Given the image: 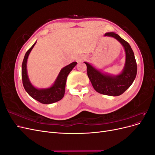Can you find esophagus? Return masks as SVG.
Wrapping results in <instances>:
<instances>
[{
  "label": "esophagus",
  "instance_id": "1",
  "mask_svg": "<svg viewBox=\"0 0 155 155\" xmlns=\"http://www.w3.org/2000/svg\"><path fill=\"white\" fill-rule=\"evenodd\" d=\"M84 59H85V57H83V56H78V57L76 58V61L78 63L82 62Z\"/></svg>",
  "mask_w": 155,
  "mask_h": 155
}]
</instances>
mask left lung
Listing matches in <instances>:
<instances>
[{
    "label": "left lung",
    "mask_w": 155,
    "mask_h": 155,
    "mask_svg": "<svg viewBox=\"0 0 155 155\" xmlns=\"http://www.w3.org/2000/svg\"><path fill=\"white\" fill-rule=\"evenodd\" d=\"M105 36L116 39L123 46L125 52V62L121 72L116 76L102 72L92 64L84 62L87 68V75L94 90L101 94L118 96L132 85L137 74V64L133 51L127 42L114 32H108Z\"/></svg>",
    "instance_id": "1"
}]
</instances>
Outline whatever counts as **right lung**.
Segmentation results:
<instances>
[{
  "label": "right lung",
  "instance_id": "right-lung-1",
  "mask_svg": "<svg viewBox=\"0 0 155 155\" xmlns=\"http://www.w3.org/2000/svg\"><path fill=\"white\" fill-rule=\"evenodd\" d=\"M37 42L26 51L22 64V84L27 93L34 100L43 104H50L61 100L63 97L65 92L67 78L69 73L77 64V62H73L63 67L59 72L54 84L50 87L45 88H37L31 83L27 72V61L31 50Z\"/></svg>",
  "mask_w": 155,
  "mask_h": 155
}]
</instances>
